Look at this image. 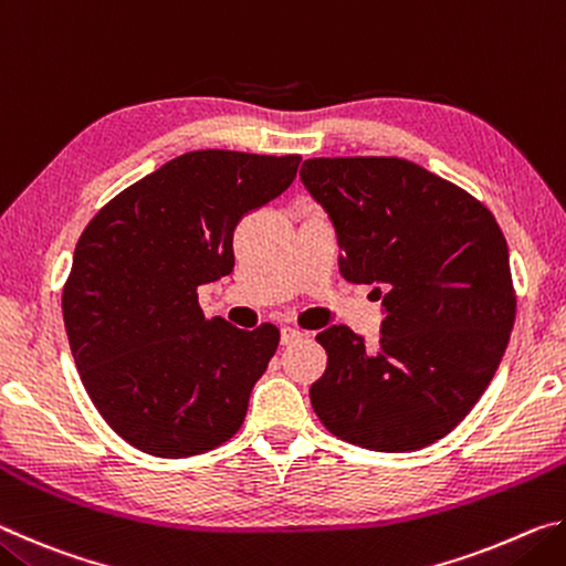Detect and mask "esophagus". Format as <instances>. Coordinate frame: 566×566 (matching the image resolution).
Wrapping results in <instances>:
<instances>
[{
	"label": "esophagus",
	"mask_w": 566,
	"mask_h": 566,
	"mask_svg": "<svg viewBox=\"0 0 566 566\" xmlns=\"http://www.w3.org/2000/svg\"><path fill=\"white\" fill-rule=\"evenodd\" d=\"M304 337V332L294 329V327H282V344H292V342H300Z\"/></svg>",
	"instance_id": "esophagus-1"
}]
</instances>
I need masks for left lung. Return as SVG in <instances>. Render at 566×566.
Masks as SVG:
<instances>
[{"label":"left lung","instance_id":"8db88e82","mask_svg":"<svg viewBox=\"0 0 566 566\" xmlns=\"http://www.w3.org/2000/svg\"><path fill=\"white\" fill-rule=\"evenodd\" d=\"M302 185L329 214L354 284L385 290L377 352L344 324L317 334L310 389L324 427L375 452L447 437L490 387L514 327L510 249L490 209L399 157H319Z\"/></svg>","mask_w":566,"mask_h":566}]
</instances>
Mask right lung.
<instances>
[{
  "instance_id": "obj_1",
  "label": "right lung",
  "mask_w": 566,
  "mask_h": 566,
  "mask_svg": "<svg viewBox=\"0 0 566 566\" xmlns=\"http://www.w3.org/2000/svg\"><path fill=\"white\" fill-rule=\"evenodd\" d=\"M300 161L187 151L134 181L82 232L64 327L84 389L124 442L179 459L242 427L280 329L207 319L197 286L234 270L239 219L280 197Z\"/></svg>"
}]
</instances>
